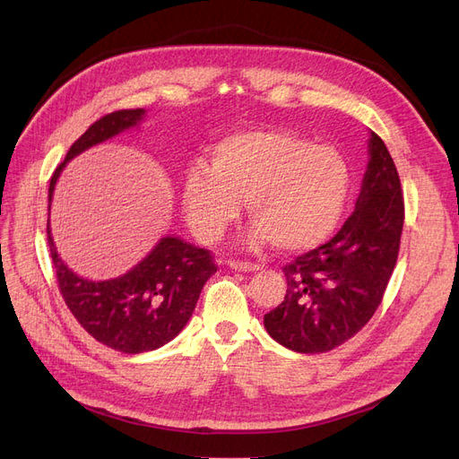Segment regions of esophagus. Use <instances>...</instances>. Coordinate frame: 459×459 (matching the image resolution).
<instances>
[{
    "label": "esophagus",
    "instance_id": "esophagus-1",
    "mask_svg": "<svg viewBox=\"0 0 459 459\" xmlns=\"http://www.w3.org/2000/svg\"><path fill=\"white\" fill-rule=\"evenodd\" d=\"M229 268L238 270V272H258L260 264H253V262H244V260H229Z\"/></svg>",
    "mask_w": 459,
    "mask_h": 459
}]
</instances>
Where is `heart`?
Segmentation results:
<instances>
[{
  "mask_svg": "<svg viewBox=\"0 0 459 459\" xmlns=\"http://www.w3.org/2000/svg\"><path fill=\"white\" fill-rule=\"evenodd\" d=\"M350 189L351 171L339 151L292 132L249 130L217 143L212 167L189 169L182 201L191 227L208 242L238 220L247 199L255 242L301 251L334 230Z\"/></svg>",
  "mask_w": 459,
  "mask_h": 459,
  "instance_id": "heart-1",
  "label": "heart"
}]
</instances>
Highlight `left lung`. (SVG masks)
Returning <instances> with one entry per match:
<instances>
[{
  "label": "left lung",
  "mask_w": 459,
  "mask_h": 459,
  "mask_svg": "<svg viewBox=\"0 0 459 459\" xmlns=\"http://www.w3.org/2000/svg\"><path fill=\"white\" fill-rule=\"evenodd\" d=\"M370 161L353 213L329 242L282 268L284 301L264 315L273 339L299 353L344 344L377 310L398 260L403 195L396 165L372 132Z\"/></svg>",
  "instance_id": "8db88e82"
}]
</instances>
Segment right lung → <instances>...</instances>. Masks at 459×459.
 Listing matches in <instances>:
<instances>
[{"mask_svg": "<svg viewBox=\"0 0 459 459\" xmlns=\"http://www.w3.org/2000/svg\"><path fill=\"white\" fill-rule=\"evenodd\" d=\"M143 109H118L100 117L70 147L52 175L48 199L52 201L56 182L68 160L118 132L135 126ZM48 232L59 292L80 325L111 350L143 353L156 350L184 329L197 305L204 282L217 272L208 249L186 244L180 238H161L152 253L126 275L92 282L70 272L59 258Z\"/></svg>", "mask_w": 459, "mask_h": 459, "instance_id": "obj_1", "label": "right lung"}]
</instances>
